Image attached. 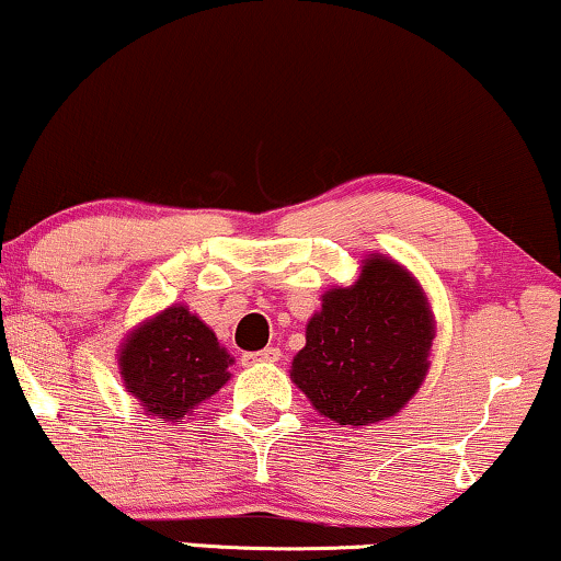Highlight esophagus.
I'll list each match as a JSON object with an SVG mask.
<instances>
[{
    "mask_svg": "<svg viewBox=\"0 0 561 561\" xmlns=\"http://www.w3.org/2000/svg\"><path fill=\"white\" fill-rule=\"evenodd\" d=\"M280 350L278 347H265L260 352H248L242 355V365H257V363H278Z\"/></svg>",
    "mask_w": 561,
    "mask_h": 561,
    "instance_id": "esophagus-1",
    "label": "esophagus"
}]
</instances>
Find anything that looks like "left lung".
Instances as JSON below:
<instances>
[{"instance_id": "1", "label": "left lung", "mask_w": 561, "mask_h": 561, "mask_svg": "<svg viewBox=\"0 0 561 561\" xmlns=\"http://www.w3.org/2000/svg\"><path fill=\"white\" fill-rule=\"evenodd\" d=\"M432 342L424 288L403 265L370 255L355 286L321 296L290 378L321 416L367 426L411 401L426 378Z\"/></svg>"}]
</instances>
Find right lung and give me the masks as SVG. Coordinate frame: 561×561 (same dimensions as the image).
<instances>
[{"mask_svg":"<svg viewBox=\"0 0 561 561\" xmlns=\"http://www.w3.org/2000/svg\"><path fill=\"white\" fill-rule=\"evenodd\" d=\"M229 365L232 357L219 347L217 334L186 306H168L142 321L119 350L127 393L145 405L148 416L173 424L225 386Z\"/></svg>","mask_w":561,"mask_h":561,"instance_id":"right-lung-1","label":"right lung"}]
</instances>
